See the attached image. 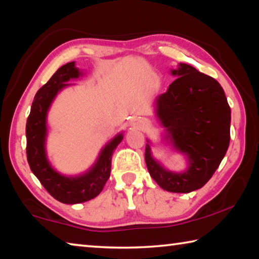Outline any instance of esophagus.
I'll list each match as a JSON object with an SVG mask.
<instances>
[{"label":"esophagus","instance_id":"obj_1","mask_svg":"<svg viewBox=\"0 0 259 259\" xmlns=\"http://www.w3.org/2000/svg\"><path fill=\"white\" fill-rule=\"evenodd\" d=\"M131 125L135 126V128H139V129H143V128H145V126H147L145 121H144V120H139V119L134 120L133 123H131Z\"/></svg>","mask_w":259,"mask_h":259}]
</instances>
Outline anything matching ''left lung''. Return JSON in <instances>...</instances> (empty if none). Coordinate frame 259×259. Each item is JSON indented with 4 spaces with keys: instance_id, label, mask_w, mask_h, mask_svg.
<instances>
[{
    "instance_id": "8db88e82",
    "label": "left lung",
    "mask_w": 259,
    "mask_h": 259,
    "mask_svg": "<svg viewBox=\"0 0 259 259\" xmlns=\"http://www.w3.org/2000/svg\"><path fill=\"white\" fill-rule=\"evenodd\" d=\"M177 76L156 98V116L165 126L174 146L187 156L184 172L164 169L152 156L150 140L145 161L151 177L163 190L190 193L207 184L230 145L231 108L221 84L191 65L171 69Z\"/></svg>"
}]
</instances>
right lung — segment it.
<instances>
[{"mask_svg": "<svg viewBox=\"0 0 259 259\" xmlns=\"http://www.w3.org/2000/svg\"><path fill=\"white\" fill-rule=\"evenodd\" d=\"M81 75L82 72L75 67L74 61L57 69L50 80L35 95L26 123V153L30 170L51 196L67 204L85 202L96 198L103 191L111 175L113 153L123 139L122 134L115 136L105 145L96 163L87 172L78 176H64L52 168L46 153L47 114L57 94L69 85L67 83L69 80Z\"/></svg>", "mask_w": 259, "mask_h": 259, "instance_id": "1", "label": "right lung"}]
</instances>
